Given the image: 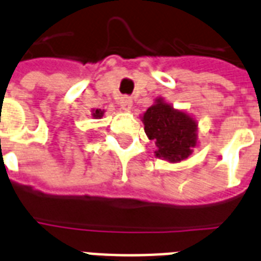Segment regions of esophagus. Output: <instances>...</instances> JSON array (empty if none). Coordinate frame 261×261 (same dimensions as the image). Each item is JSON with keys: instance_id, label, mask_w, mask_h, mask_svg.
Returning <instances> with one entry per match:
<instances>
[{"instance_id": "esophagus-1", "label": "esophagus", "mask_w": 261, "mask_h": 261, "mask_svg": "<svg viewBox=\"0 0 261 261\" xmlns=\"http://www.w3.org/2000/svg\"><path fill=\"white\" fill-rule=\"evenodd\" d=\"M119 105H121V108L123 109V110L130 112L131 108H133V101H131L130 97H122L121 101H119Z\"/></svg>"}]
</instances>
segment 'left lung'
I'll use <instances>...</instances> for the list:
<instances>
[{"instance_id": "8db88e82", "label": "left lung", "mask_w": 261, "mask_h": 261, "mask_svg": "<svg viewBox=\"0 0 261 261\" xmlns=\"http://www.w3.org/2000/svg\"><path fill=\"white\" fill-rule=\"evenodd\" d=\"M144 131L158 147L155 155L169 163L187 159L197 146V122L185 112L174 109L163 98L147 109L142 117Z\"/></svg>"}]
</instances>
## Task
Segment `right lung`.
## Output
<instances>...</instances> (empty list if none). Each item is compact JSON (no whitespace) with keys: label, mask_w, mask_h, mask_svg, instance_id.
Instances as JSON below:
<instances>
[{"label":"right lung","mask_w":261,"mask_h":261,"mask_svg":"<svg viewBox=\"0 0 261 261\" xmlns=\"http://www.w3.org/2000/svg\"><path fill=\"white\" fill-rule=\"evenodd\" d=\"M93 118H96V119H99V118H102L103 115V110H101V109H94L93 110Z\"/></svg>","instance_id":"obj_1"}]
</instances>
